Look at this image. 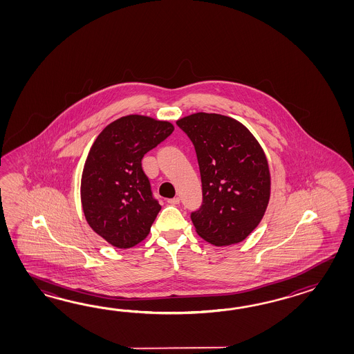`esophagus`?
I'll use <instances>...</instances> for the list:
<instances>
[{"label":"esophagus","mask_w":354,"mask_h":354,"mask_svg":"<svg viewBox=\"0 0 354 354\" xmlns=\"http://www.w3.org/2000/svg\"><path fill=\"white\" fill-rule=\"evenodd\" d=\"M168 203H171V205H178L180 203V197H174V198H169Z\"/></svg>","instance_id":"34e87169"}]
</instances>
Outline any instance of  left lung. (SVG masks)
I'll use <instances>...</instances> for the list:
<instances>
[{"label": "left lung", "instance_id": "1", "mask_svg": "<svg viewBox=\"0 0 354 354\" xmlns=\"http://www.w3.org/2000/svg\"><path fill=\"white\" fill-rule=\"evenodd\" d=\"M195 147L203 205L191 212L197 234L214 245L244 241L263 218L271 194L268 162L239 121L197 113L177 121Z\"/></svg>", "mask_w": 354, "mask_h": 354}]
</instances>
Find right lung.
I'll list each match as a JSON object with an SVG mask.
<instances>
[{
	"label": "right lung",
	"mask_w": 354,
	"mask_h": 354,
	"mask_svg": "<svg viewBox=\"0 0 354 354\" xmlns=\"http://www.w3.org/2000/svg\"><path fill=\"white\" fill-rule=\"evenodd\" d=\"M174 125L128 115L107 125L83 167V212L95 233L116 248H131L151 232L160 205L144 174V154L172 134Z\"/></svg>",
	"instance_id": "add662e5"
}]
</instances>
